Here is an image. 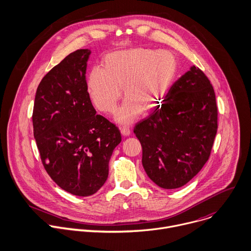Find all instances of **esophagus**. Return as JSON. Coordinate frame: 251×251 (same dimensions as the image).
<instances>
[{"label":"esophagus","instance_id":"obj_1","mask_svg":"<svg viewBox=\"0 0 251 251\" xmlns=\"http://www.w3.org/2000/svg\"><path fill=\"white\" fill-rule=\"evenodd\" d=\"M121 132H122L123 135L127 136V135L130 134L131 130H130V128L127 126H121Z\"/></svg>","mask_w":251,"mask_h":251}]
</instances>
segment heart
<instances>
[{"instance_id": "1", "label": "heart", "mask_w": 251, "mask_h": 251, "mask_svg": "<svg viewBox=\"0 0 251 251\" xmlns=\"http://www.w3.org/2000/svg\"><path fill=\"white\" fill-rule=\"evenodd\" d=\"M178 72L176 57L167 50L134 47L108 54L103 68H93L87 87L95 106L113 114L122 98L126 97L117 120L126 124L135 121L141 109L151 111L165 99Z\"/></svg>"}]
</instances>
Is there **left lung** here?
I'll use <instances>...</instances> for the list:
<instances>
[{
    "label": "left lung",
    "mask_w": 251,
    "mask_h": 251,
    "mask_svg": "<svg viewBox=\"0 0 251 251\" xmlns=\"http://www.w3.org/2000/svg\"><path fill=\"white\" fill-rule=\"evenodd\" d=\"M217 129L214 88L192 66L172 85L161 107L133 128L147 176L163 189L187 184L208 161Z\"/></svg>",
    "instance_id": "1"
}]
</instances>
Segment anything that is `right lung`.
<instances>
[{"label": "right lung", "mask_w": 251, "mask_h": 251, "mask_svg": "<svg viewBox=\"0 0 251 251\" xmlns=\"http://www.w3.org/2000/svg\"><path fill=\"white\" fill-rule=\"evenodd\" d=\"M91 51L78 49L40 81L32 112L33 135L47 174L79 197L95 194L109 175V161L122 141L120 129L96 115L86 81Z\"/></svg>", "instance_id": "obj_1"}]
</instances>
